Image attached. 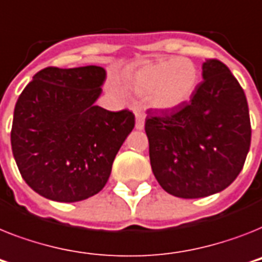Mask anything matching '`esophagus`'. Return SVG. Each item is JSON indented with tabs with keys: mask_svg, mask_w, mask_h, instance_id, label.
<instances>
[{
	"mask_svg": "<svg viewBox=\"0 0 262 262\" xmlns=\"http://www.w3.org/2000/svg\"><path fill=\"white\" fill-rule=\"evenodd\" d=\"M136 129L141 130L144 129V124H145V114L141 110H136Z\"/></svg>",
	"mask_w": 262,
	"mask_h": 262,
	"instance_id": "esophagus-1",
	"label": "esophagus"
}]
</instances>
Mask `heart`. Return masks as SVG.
Masks as SVG:
<instances>
[{"label": "heart", "mask_w": 262, "mask_h": 262, "mask_svg": "<svg viewBox=\"0 0 262 262\" xmlns=\"http://www.w3.org/2000/svg\"><path fill=\"white\" fill-rule=\"evenodd\" d=\"M133 90L149 97L153 107L175 109L186 103L198 84V70L187 57L145 61L130 76Z\"/></svg>", "instance_id": "obj_1"}]
</instances>
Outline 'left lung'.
Returning a JSON list of instances; mask_svg holds the SVG:
<instances>
[{"label": "left lung", "mask_w": 262, "mask_h": 262, "mask_svg": "<svg viewBox=\"0 0 262 262\" xmlns=\"http://www.w3.org/2000/svg\"><path fill=\"white\" fill-rule=\"evenodd\" d=\"M203 79L190 102L171 112L148 113L145 132L155 178L163 190L184 199L229 187L250 148V117L238 80L216 59L202 66Z\"/></svg>", "instance_id": "8db88e82"}]
</instances>
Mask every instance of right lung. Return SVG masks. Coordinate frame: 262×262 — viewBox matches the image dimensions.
<instances>
[{
	"instance_id": "right-lung-1",
	"label": "right lung",
	"mask_w": 262,
	"mask_h": 262,
	"mask_svg": "<svg viewBox=\"0 0 262 262\" xmlns=\"http://www.w3.org/2000/svg\"><path fill=\"white\" fill-rule=\"evenodd\" d=\"M106 71L47 67L17 99L10 142L23 179L41 196L79 202L105 187L117 152L135 127L129 110L94 103Z\"/></svg>"
}]
</instances>
